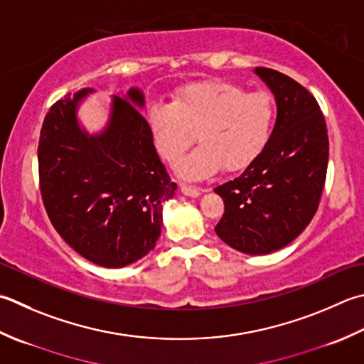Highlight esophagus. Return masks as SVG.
Returning <instances> with one entry per match:
<instances>
[{"instance_id": "esophagus-1", "label": "esophagus", "mask_w": 364, "mask_h": 364, "mask_svg": "<svg viewBox=\"0 0 364 364\" xmlns=\"http://www.w3.org/2000/svg\"><path fill=\"white\" fill-rule=\"evenodd\" d=\"M181 192L188 197H198L203 192V189L196 188V186H189V184H181Z\"/></svg>"}]
</instances>
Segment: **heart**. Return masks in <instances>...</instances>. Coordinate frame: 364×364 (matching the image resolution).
<instances>
[{"instance_id":"heart-1","label":"heart","mask_w":364,"mask_h":364,"mask_svg":"<svg viewBox=\"0 0 364 364\" xmlns=\"http://www.w3.org/2000/svg\"><path fill=\"white\" fill-rule=\"evenodd\" d=\"M274 101L268 92H246L229 80L192 83L173 102L148 107L154 145L162 159L173 164L183 151L202 141L176 164L186 180H205L220 168L237 172L265 151L274 123Z\"/></svg>"}]
</instances>
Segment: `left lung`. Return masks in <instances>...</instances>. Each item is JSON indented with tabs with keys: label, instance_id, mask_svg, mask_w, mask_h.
I'll return each instance as SVG.
<instances>
[{
	"label": "left lung",
	"instance_id": "obj_1",
	"mask_svg": "<svg viewBox=\"0 0 364 364\" xmlns=\"http://www.w3.org/2000/svg\"><path fill=\"white\" fill-rule=\"evenodd\" d=\"M274 95L276 124L257 159L233 181L215 189L224 200L218 237L251 255L291 243L318 208L328 167V134L311 92L268 68H255Z\"/></svg>",
	"mask_w": 364,
	"mask_h": 364
}]
</instances>
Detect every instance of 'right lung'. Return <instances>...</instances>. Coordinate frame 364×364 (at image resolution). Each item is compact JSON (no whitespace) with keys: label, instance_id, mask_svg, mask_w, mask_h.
<instances>
[{"label":"right lung","instance_id":"obj_1","mask_svg":"<svg viewBox=\"0 0 364 364\" xmlns=\"http://www.w3.org/2000/svg\"><path fill=\"white\" fill-rule=\"evenodd\" d=\"M91 88L50 107L41 129V194L50 223L87 260L123 268L151 251L161 235L162 202L175 196L141 115L144 92L113 96L109 123L88 134L77 109Z\"/></svg>","mask_w":364,"mask_h":364}]
</instances>
